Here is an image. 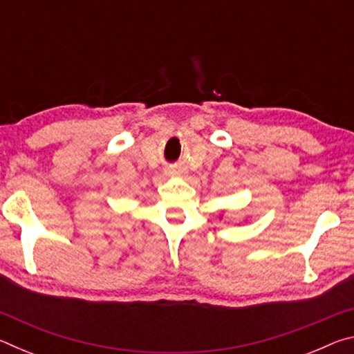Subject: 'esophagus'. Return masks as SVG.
Instances as JSON below:
<instances>
[{
  "label": "esophagus",
  "mask_w": 354,
  "mask_h": 354,
  "mask_svg": "<svg viewBox=\"0 0 354 354\" xmlns=\"http://www.w3.org/2000/svg\"><path fill=\"white\" fill-rule=\"evenodd\" d=\"M169 173H170V175H184L185 170L184 169H179V167H178V169H170Z\"/></svg>",
  "instance_id": "34e87169"
}]
</instances>
